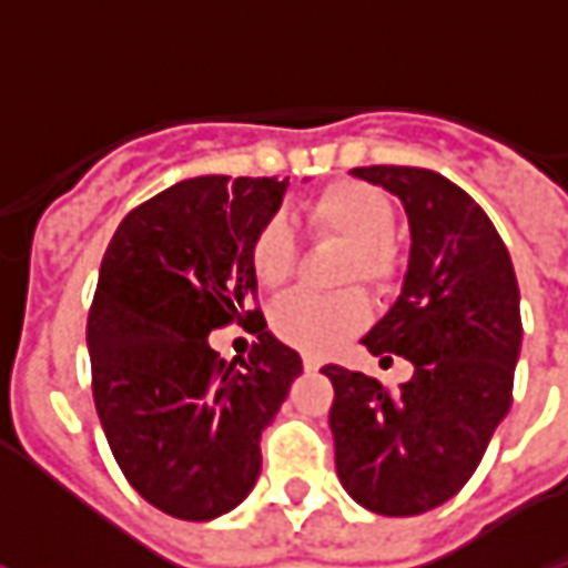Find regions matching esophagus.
Listing matches in <instances>:
<instances>
[{"label":"esophagus","instance_id":"1","mask_svg":"<svg viewBox=\"0 0 568 568\" xmlns=\"http://www.w3.org/2000/svg\"><path fill=\"white\" fill-rule=\"evenodd\" d=\"M304 368H307V372H316V368H320V359H316V356H304Z\"/></svg>","mask_w":568,"mask_h":568}]
</instances>
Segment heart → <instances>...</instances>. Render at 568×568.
I'll return each instance as SVG.
<instances>
[{"mask_svg": "<svg viewBox=\"0 0 568 568\" xmlns=\"http://www.w3.org/2000/svg\"><path fill=\"white\" fill-rule=\"evenodd\" d=\"M304 221L313 236H338L347 243L341 283H366L375 292H394L399 285L406 261L390 236L396 209L384 190L366 181H335L304 202ZM295 257V236L283 217L264 221L248 243V267L264 288L288 283ZM368 316L372 304L363 288H344L338 295L295 292L271 311V332L307 356H325L356 335Z\"/></svg>", "mask_w": 568, "mask_h": 568, "instance_id": "heart-1", "label": "heart"}]
</instances>
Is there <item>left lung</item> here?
Returning <instances> with one entry per match:
<instances>
[{
  "label": "left lung",
  "instance_id": "left-lung-1",
  "mask_svg": "<svg viewBox=\"0 0 568 568\" xmlns=\"http://www.w3.org/2000/svg\"><path fill=\"white\" fill-rule=\"evenodd\" d=\"M353 174L406 205V285L363 344L384 359L406 356L415 375L387 390L363 372L323 368L335 387V470L356 505L415 517L474 477L510 408L523 338L519 288L489 215L449 178L412 165Z\"/></svg>",
  "mask_w": 568,
  "mask_h": 568
}]
</instances>
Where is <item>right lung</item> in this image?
Here are the masks:
<instances>
[{
    "label": "right lung",
    "instance_id": "obj_1",
    "mask_svg": "<svg viewBox=\"0 0 568 568\" xmlns=\"http://www.w3.org/2000/svg\"><path fill=\"white\" fill-rule=\"evenodd\" d=\"M276 178L202 174L141 202L113 233L89 311L91 394L132 489L169 517L215 519L261 474V434L301 356L267 332L248 243L283 202ZM236 322L243 364L207 347Z\"/></svg>",
    "mask_w": 568,
    "mask_h": 568
}]
</instances>
